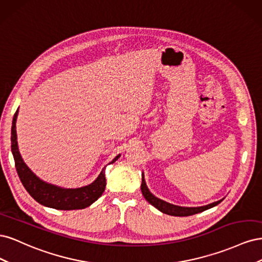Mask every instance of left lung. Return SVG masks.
<instances>
[{
	"label": "left lung",
	"mask_w": 262,
	"mask_h": 262,
	"mask_svg": "<svg viewBox=\"0 0 262 262\" xmlns=\"http://www.w3.org/2000/svg\"><path fill=\"white\" fill-rule=\"evenodd\" d=\"M141 191L142 194L144 195V198L146 199L147 202H149L156 209L160 210L161 212L168 214V215H172V216H189V215H193V214L203 212L208 209H211L213 207H215L219 203L222 202V200L216 201L214 203H211L209 205H204V207H199V208H184V207H178V205H173L170 203L165 202L161 199H158L155 195H153L148 191V189L146 187L145 180L143 175H142V185H141Z\"/></svg>",
	"instance_id": "8db88e82"
}]
</instances>
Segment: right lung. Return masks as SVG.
I'll return each instance as SVG.
<instances>
[{
  "instance_id": "add662e5",
  "label": "right lung",
  "mask_w": 262,
  "mask_h": 262,
  "mask_svg": "<svg viewBox=\"0 0 262 262\" xmlns=\"http://www.w3.org/2000/svg\"><path fill=\"white\" fill-rule=\"evenodd\" d=\"M18 115V109L15 113L12 124V153L15 161V167H16L18 177L23 186L28 191V193L34 199L46 207L53 208L57 210H78L85 209L96 201L106 188V177L105 169H102L98 178L93 184L77 189H62L57 186L39 179L35 173L31 171L26 164L23 162L21 156L17 147V136H16V119ZM119 156L115 157L112 164L115 163Z\"/></svg>"
}]
</instances>
